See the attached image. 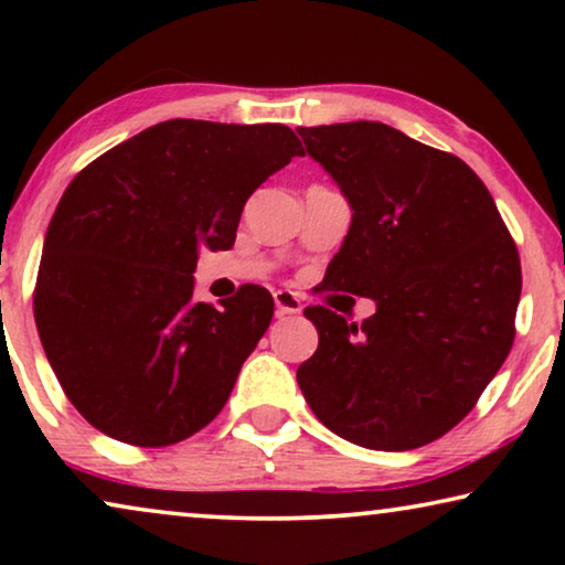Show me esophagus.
I'll use <instances>...</instances> for the list:
<instances>
[{"instance_id": "obj_1", "label": "esophagus", "mask_w": 565, "mask_h": 565, "mask_svg": "<svg viewBox=\"0 0 565 565\" xmlns=\"http://www.w3.org/2000/svg\"><path fill=\"white\" fill-rule=\"evenodd\" d=\"M275 308H277V313H280V316H292V313L303 311V303H300V298L292 290H277L275 292Z\"/></svg>"}]
</instances>
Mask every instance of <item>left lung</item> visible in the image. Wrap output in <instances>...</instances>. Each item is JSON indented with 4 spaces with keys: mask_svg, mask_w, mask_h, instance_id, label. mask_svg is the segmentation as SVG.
<instances>
[{
    "mask_svg": "<svg viewBox=\"0 0 565 565\" xmlns=\"http://www.w3.org/2000/svg\"><path fill=\"white\" fill-rule=\"evenodd\" d=\"M352 226L323 288L373 298L347 323L306 308L319 350L298 385L323 427L370 450H414L466 419L514 342L520 254L466 161L385 122L298 128Z\"/></svg>",
    "mask_w": 565,
    "mask_h": 565,
    "instance_id": "1",
    "label": "left lung"
}]
</instances>
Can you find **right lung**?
Returning <instances> with one entry per match:
<instances>
[{
    "label": "right lung",
    "instance_id": "obj_1",
    "mask_svg": "<svg viewBox=\"0 0 565 565\" xmlns=\"http://www.w3.org/2000/svg\"><path fill=\"white\" fill-rule=\"evenodd\" d=\"M300 153L280 122L174 118L74 177L45 234L35 321L61 388L92 427L167 447L226 406L275 300L244 285L221 308L200 303L198 252L234 246L246 200Z\"/></svg>",
    "mask_w": 565,
    "mask_h": 565
}]
</instances>
